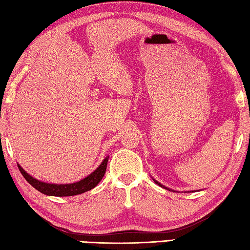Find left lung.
Instances as JSON below:
<instances>
[{
	"mask_svg": "<svg viewBox=\"0 0 250 250\" xmlns=\"http://www.w3.org/2000/svg\"><path fill=\"white\" fill-rule=\"evenodd\" d=\"M153 182H155V183H156L157 185H159V186H160V187H162V188H166V189H168V190H172V189H169V188H167V187H164V186H163V185H161L160 183H158L156 179H153Z\"/></svg>",
	"mask_w": 250,
	"mask_h": 250,
	"instance_id": "left-lung-1",
	"label": "left lung"
}]
</instances>
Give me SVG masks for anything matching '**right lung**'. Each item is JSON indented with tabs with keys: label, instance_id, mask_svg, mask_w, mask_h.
<instances>
[{
	"label": "right lung",
	"instance_id": "obj_1",
	"mask_svg": "<svg viewBox=\"0 0 250 250\" xmlns=\"http://www.w3.org/2000/svg\"><path fill=\"white\" fill-rule=\"evenodd\" d=\"M108 162V157H106L102 163L100 164L98 168L95 169L87 177L83 178L77 183L73 184H64V185H58V184H47L44 182H41V180L32 177L31 175L26 173L24 169L21 167L18 164L19 171L22 174V176L26 179L32 187H34L36 190H39L40 192L44 193L46 195H52V196H71V195H77L86 192L93 189L95 186H97L101 179L103 178L104 174L106 172V167H107Z\"/></svg>",
	"mask_w": 250,
	"mask_h": 250
}]
</instances>
